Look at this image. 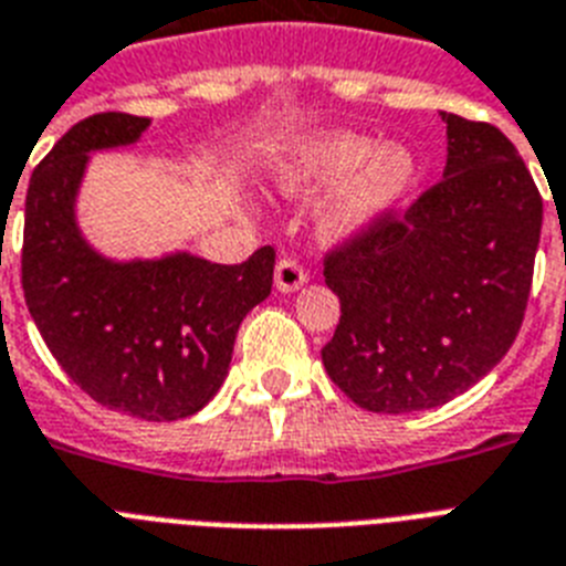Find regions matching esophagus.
Returning <instances> with one entry per match:
<instances>
[{
	"mask_svg": "<svg viewBox=\"0 0 566 566\" xmlns=\"http://www.w3.org/2000/svg\"><path fill=\"white\" fill-rule=\"evenodd\" d=\"M307 282V270L296 259H282L275 264V287L282 293L298 291Z\"/></svg>",
	"mask_w": 566,
	"mask_h": 566,
	"instance_id": "obj_1",
	"label": "esophagus"
}]
</instances>
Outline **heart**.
Here are the masks:
<instances>
[{
	"mask_svg": "<svg viewBox=\"0 0 566 566\" xmlns=\"http://www.w3.org/2000/svg\"><path fill=\"white\" fill-rule=\"evenodd\" d=\"M418 163L407 145L355 130H325L296 142L275 165V186L284 195H316L339 186L323 209L328 238H355L387 218L416 186Z\"/></svg>",
	"mask_w": 566,
	"mask_h": 566,
	"instance_id": "b5f03b06",
	"label": "heart"
}]
</instances>
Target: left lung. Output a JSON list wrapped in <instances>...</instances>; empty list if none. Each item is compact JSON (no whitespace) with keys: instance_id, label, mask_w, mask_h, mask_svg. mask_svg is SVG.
Masks as SVG:
<instances>
[{"instance_id":"left-lung-1","label":"left lung","mask_w":566,"mask_h":566,"mask_svg":"<svg viewBox=\"0 0 566 566\" xmlns=\"http://www.w3.org/2000/svg\"><path fill=\"white\" fill-rule=\"evenodd\" d=\"M444 179L325 252L339 325L323 363L369 412H418L485 378L530 302L544 200L512 142L442 113Z\"/></svg>"}]
</instances>
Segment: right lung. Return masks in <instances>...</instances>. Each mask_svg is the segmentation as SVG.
<instances>
[{
  "mask_svg": "<svg viewBox=\"0 0 566 566\" xmlns=\"http://www.w3.org/2000/svg\"><path fill=\"white\" fill-rule=\"evenodd\" d=\"M150 118L77 122L31 174L22 293L60 369L107 410L145 421L195 416L214 398L243 316L273 287L275 252L211 264L174 252L113 261L84 241L75 197L92 150L133 145Z\"/></svg>",
  "mask_w": 566,
  "mask_h": 566,
  "instance_id": "1",
  "label": "right lung"
}]
</instances>
